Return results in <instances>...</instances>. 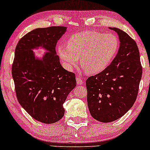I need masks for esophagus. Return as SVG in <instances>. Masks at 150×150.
<instances>
[{"label":"esophagus","mask_w":150,"mask_h":150,"mask_svg":"<svg viewBox=\"0 0 150 150\" xmlns=\"http://www.w3.org/2000/svg\"><path fill=\"white\" fill-rule=\"evenodd\" d=\"M77 85H83V83H84L83 79L80 77H77Z\"/></svg>","instance_id":"obj_1"}]
</instances>
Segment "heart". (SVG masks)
I'll use <instances>...</instances> for the list:
<instances>
[{
  "label": "heart",
  "instance_id": "heart-1",
  "mask_svg": "<svg viewBox=\"0 0 150 150\" xmlns=\"http://www.w3.org/2000/svg\"><path fill=\"white\" fill-rule=\"evenodd\" d=\"M119 41L115 34L87 30L70 36L68 45L60 44L58 53L64 67L73 70L79 63L87 73L102 72L116 57Z\"/></svg>",
  "mask_w": 150,
  "mask_h": 150
}]
</instances>
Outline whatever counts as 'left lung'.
<instances>
[{"label": "left lung", "mask_w": 150, "mask_h": 150, "mask_svg": "<svg viewBox=\"0 0 150 150\" xmlns=\"http://www.w3.org/2000/svg\"><path fill=\"white\" fill-rule=\"evenodd\" d=\"M109 28L119 38L118 53L106 69L86 81L89 112L94 119L102 123L118 119L132 107L142 73L136 42L124 31Z\"/></svg>", "instance_id": "1"}]
</instances>
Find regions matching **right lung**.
<instances>
[{"label":"right lung","mask_w":150,"mask_h":150,"mask_svg":"<svg viewBox=\"0 0 150 150\" xmlns=\"http://www.w3.org/2000/svg\"><path fill=\"white\" fill-rule=\"evenodd\" d=\"M65 27L37 28L25 34L17 44L12 66L18 100L32 118L51 124L64 116L63 104L76 86L75 75L60 63L56 46ZM46 51L38 58L33 50Z\"/></svg>","instance_id":"obj_1"}]
</instances>
